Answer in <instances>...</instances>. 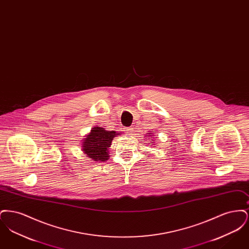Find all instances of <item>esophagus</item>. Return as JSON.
I'll use <instances>...</instances> for the list:
<instances>
[{"mask_svg":"<svg viewBox=\"0 0 249 249\" xmlns=\"http://www.w3.org/2000/svg\"><path fill=\"white\" fill-rule=\"evenodd\" d=\"M125 130H126L127 132H129V133H130V132H132V128H126V129H125Z\"/></svg>","mask_w":249,"mask_h":249,"instance_id":"obj_1","label":"esophagus"}]
</instances>
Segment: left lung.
Wrapping results in <instances>:
<instances>
[{
  "label": "left lung",
  "instance_id": "left-lung-1",
  "mask_svg": "<svg viewBox=\"0 0 249 249\" xmlns=\"http://www.w3.org/2000/svg\"><path fill=\"white\" fill-rule=\"evenodd\" d=\"M150 135H151V134H150ZM147 136H148V135H147ZM150 143H153V142H150Z\"/></svg>",
  "mask_w": 249,
  "mask_h": 249
}]
</instances>
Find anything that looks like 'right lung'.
Listing matches in <instances>:
<instances>
[{"instance_id": "right-lung-1", "label": "right lung", "mask_w": 249, "mask_h": 249, "mask_svg": "<svg viewBox=\"0 0 249 249\" xmlns=\"http://www.w3.org/2000/svg\"><path fill=\"white\" fill-rule=\"evenodd\" d=\"M119 134L114 130L94 127L84 139L82 150L94 161H106L109 159L108 148L111 146L112 140Z\"/></svg>"}]
</instances>
